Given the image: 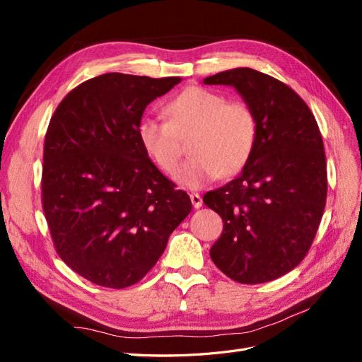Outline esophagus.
I'll return each mask as SVG.
<instances>
[{
	"instance_id": "34e87169",
	"label": "esophagus",
	"mask_w": 362,
	"mask_h": 362,
	"mask_svg": "<svg viewBox=\"0 0 362 362\" xmlns=\"http://www.w3.org/2000/svg\"><path fill=\"white\" fill-rule=\"evenodd\" d=\"M190 199H192V204L194 208H201L202 206V198L201 194L198 193H190Z\"/></svg>"
}]
</instances>
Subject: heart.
<instances>
[{
  "label": "heart",
  "instance_id": "1",
  "mask_svg": "<svg viewBox=\"0 0 362 362\" xmlns=\"http://www.w3.org/2000/svg\"><path fill=\"white\" fill-rule=\"evenodd\" d=\"M168 122L144 117L137 124L141 149L156 166L173 173L182 156L178 137L194 129L189 152L175 180L182 187L202 189L221 177H233L249 163L258 139L255 112L245 101L211 89L189 86L164 105Z\"/></svg>",
  "mask_w": 362,
  "mask_h": 362
}]
</instances>
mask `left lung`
Returning <instances> with one entry per match:
<instances>
[{
  "label": "left lung",
  "instance_id": "left-lung-1",
  "mask_svg": "<svg viewBox=\"0 0 362 362\" xmlns=\"http://www.w3.org/2000/svg\"><path fill=\"white\" fill-rule=\"evenodd\" d=\"M204 83L233 86L258 122L242 173L204 196L223 221L210 257L233 281H273L300 264L322 221L327 175L319 125L302 98L267 74L235 68Z\"/></svg>",
  "mask_w": 362,
  "mask_h": 362
}]
</instances>
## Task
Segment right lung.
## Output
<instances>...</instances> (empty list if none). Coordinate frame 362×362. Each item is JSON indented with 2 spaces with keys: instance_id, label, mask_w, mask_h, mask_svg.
<instances>
[{
  "instance_id": "right-lung-1",
  "label": "right lung",
  "mask_w": 362,
  "mask_h": 362,
  "mask_svg": "<svg viewBox=\"0 0 362 362\" xmlns=\"http://www.w3.org/2000/svg\"><path fill=\"white\" fill-rule=\"evenodd\" d=\"M180 81L104 74L76 86L49 120L43 213L59 257L96 286L139 282L192 211L137 139L146 105Z\"/></svg>"
}]
</instances>
